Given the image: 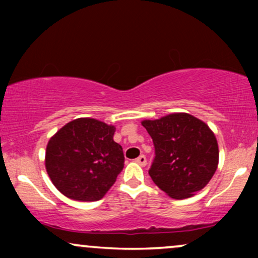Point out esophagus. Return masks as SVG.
<instances>
[{"label":"esophagus","mask_w":258,"mask_h":258,"mask_svg":"<svg viewBox=\"0 0 258 258\" xmlns=\"http://www.w3.org/2000/svg\"><path fill=\"white\" fill-rule=\"evenodd\" d=\"M136 163H139L140 165H142V167H144V165L147 164V157L144 156V155H141V156H139L135 160Z\"/></svg>","instance_id":"obj_1"}]
</instances>
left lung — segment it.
Segmentation results:
<instances>
[{"label": "left lung", "instance_id": "left-lung-1", "mask_svg": "<svg viewBox=\"0 0 258 258\" xmlns=\"http://www.w3.org/2000/svg\"><path fill=\"white\" fill-rule=\"evenodd\" d=\"M154 142L149 175L161 190L176 200L203 189L218 164L216 137L209 126L189 114H171L143 121Z\"/></svg>", "mask_w": 258, "mask_h": 258}]
</instances>
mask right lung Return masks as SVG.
Listing matches in <instances>:
<instances>
[{
    "label": "right lung",
    "mask_w": 258,
    "mask_h": 258,
    "mask_svg": "<svg viewBox=\"0 0 258 258\" xmlns=\"http://www.w3.org/2000/svg\"><path fill=\"white\" fill-rule=\"evenodd\" d=\"M115 128L94 118L67 123L51 137L45 168L52 184L68 199L101 200L124 167L123 149L114 139Z\"/></svg>",
    "instance_id": "right-lung-1"
}]
</instances>
